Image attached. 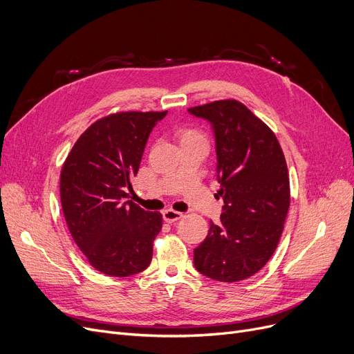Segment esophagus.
Returning <instances> with one entry per match:
<instances>
[{
    "instance_id": "34e87169",
    "label": "esophagus",
    "mask_w": 354,
    "mask_h": 354,
    "mask_svg": "<svg viewBox=\"0 0 354 354\" xmlns=\"http://www.w3.org/2000/svg\"><path fill=\"white\" fill-rule=\"evenodd\" d=\"M181 218H183V215L180 214V212H176L173 209H167V210L162 212V219L165 222H168V223H173V222H176V221H178Z\"/></svg>"
}]
</instances>
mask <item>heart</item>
<instances>
[{"label": "heart", "mask_w": 354, "mask_h": 354, "mask_svg": "<svg viewBox=\"0 0 354 354\" xmlns=\"http://www.w3.org/2000/svg\"><path fill=\"white\" fill-rule=\"evenodd\" d=\"M177 138L181 142H193V140H206L203 133L199 129L190 128V126H181L177 129Z\"/></svg>", "instance_id": "heart-1"}]
</instances>
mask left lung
<instances>
[{
    "label": "left lung",
    "instance_id": "obj_1",
    "mask_svg": "<svg viewBox=\"0 0 354 354\" xmlns=\"http://www.w3.org/2000/svg\"><path fill=\"white\" fill-rule=\"evenodd\" d=\"M210 123L221 183V222L194 248L196 270L218 281L256 274L279 244L290 205L283 151L266 123L236 100L189 109Z\"/></svg>",
    "mask_w": 354,
    "mask_h": 354
}]
</instances>
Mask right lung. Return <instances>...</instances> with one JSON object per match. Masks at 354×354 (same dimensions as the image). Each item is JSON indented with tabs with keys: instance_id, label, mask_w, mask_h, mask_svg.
<instances>
[{
	"instance_id": "right-lung-1",
	"label": "right lung",
	"mask_w": 354,
	"mask_h": 354,
	"mask_svg": "<svg viewBox=\"0 0 354 354\" xmlns=\"http://www.w3.org/2000/svg\"><path fill=\"white\" fill-rule=\"evenodd\" d=\"M167 111H122L93 123L66 157L61 203L68 230L88 263L109 276L144 272L162 226L158 212L131 201L149 133Z\"/></svg>"
}]
</instances>
